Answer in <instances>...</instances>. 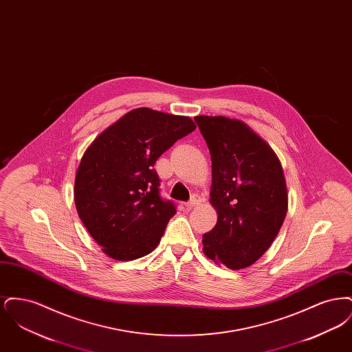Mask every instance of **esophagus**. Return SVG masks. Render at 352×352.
Instances as JSON below:
<instances>
[{
	"mask_svg": "<svg viewBox=\"0 0 352 352\" xmlns=\"http://www.w3.org/2000/svg\"><path fill=\"white\" fill-rule=\"evenodd\" d=\"M201 203V198L199 195H194L192 198H191V201H187L186 204H184V207L187 208V210H191V208H194V207H197V206H199Z\"/></svg>",
	"mask_w": 352,
	"mask_h": 352,
	"instance_id": "1",
	"label": "esophagus"
}]
</instances>
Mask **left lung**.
Wrapping results in <instances>:
<instances>
[{"mask_svg": "<svg viewBox=\"0 0 352 352\" xmlns=\"http://www.w3.org/2000/svg\"><path fill=\"white\" fill-rule=\"evenodd\" d=\"M194 120L211 154L210 203L218 212L217 226L203 234V253L227 268H248L270 248L287 212L281 162L241 120Z\"/></svg>", "mask_w": 352, "mask_h": 352, "instance_id": "obj_1", "label": "left lung"}]
</instances>
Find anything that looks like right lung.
I'll list each match as a JSON object with an SVG mask.
<instances>
[{"label":"right lung","instance_id":"right-lung-1","mask_svg":"<svg viewBox=\"0 0 352 352\" xmlns=\"http://www.w3.org/2000/svg\"><path fill=\"white\" fill-rule=\"evenodd\" d=\"M195 128L187 116L137 108L84 151L74 199L87 231L107 256L132 261L155 250L177 210L160 197L154 164Z\"/></svg>","mask_w":352,"mask_h":352}]
</instances>
